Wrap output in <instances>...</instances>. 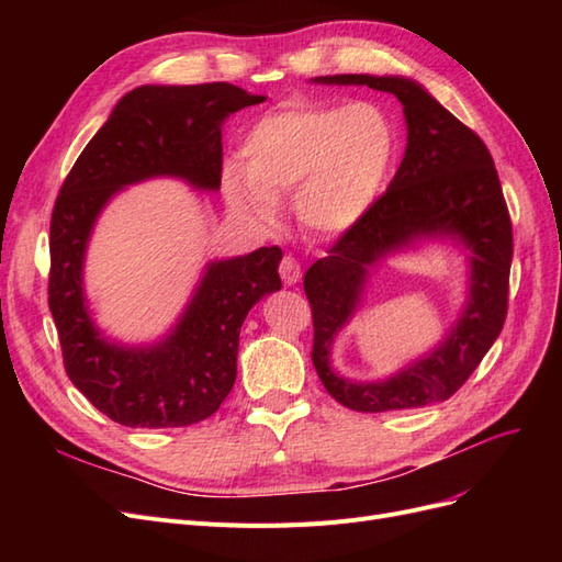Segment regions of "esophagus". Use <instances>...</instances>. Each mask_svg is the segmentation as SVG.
Wrapping results in <instances>:
<instances>
[{
    "instance_id": "34e87169",
    "label": "esophagus",
    "mask_w": 562,
    "mask_h": 562,
    "mask_svg": "<svg viewBox=\"0 0 562 562\" xmlns=\"http://www.w3.org/2000/svg\"><path fill=\"white\" fill-rule=\"evenodd\" d=\"M281 279L285 285H295L300 279H302V267L300 262L293 258V255H285V258L281 260Z\"/></svg>"
}]
</instances>
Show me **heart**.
<instances>
[{"instance_id": "1", "label": "heart", "mask_w": 562, "mask_h": 562, "mask_svg": "<svg viewBox=\"0 0 562 562\" xmlns=\"http://www.w3.org/2000/svg\"><path fill=\"white\" fill-rule=\"evenodd\" d=\"M398 133L375 103L297 105L262 116L244 138L241 171L225 173L229 206L262 225L295 192L300 223L323 236L353 229L386 190Z\"/></svg>"}]
</instances>
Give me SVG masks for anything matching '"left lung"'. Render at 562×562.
Listing matches in <instances>:
<instances>
[{"mask_svg":"<svg viewBox=\"0 0 562 562\" xmlns=\"http://www.w3.org/2000/svg\"><path fill=\"white\" fill-rule=\"evenodd\" d=\"M326 87H368L396 95L407 145L372 211L304 274L314 316L312 361L328 394L359 413L405 411L450 398L502 333L514 234L495 161L471 128L407 77H314ZM450 240L470 255L468 302L431 351L384 381H349L331 370L334 337L358 311L369 274L391 254Z\"/></svg>","mask_w":562,"mask_h":562,"instance_id":"obj_1","label":"left lung"}]
</instances>
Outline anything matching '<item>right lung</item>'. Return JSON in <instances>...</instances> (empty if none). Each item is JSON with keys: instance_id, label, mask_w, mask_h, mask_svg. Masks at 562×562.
<instances>
[{"instance_id": "add662e5", "label": "right lung", "mask_w": 562, "mask_h": 562, "mask_svg": "<svg viewBox=\"0 0 562 562\" xmlns=\"http://www.w3.org/2000/svg\"><path fill=\"white\" fill-rule=\"evenodd\" d=\"M234 83H145L114 105L65 178L50 215L48 310L67 378L100 413L124 427L168 429L211 417L236 380L239 333L255 302L281 288V248L213 260L176 326L151 345H122L95 326L83 293V260L93 227L126 187L178 178L217 192L223 124L260 105Z\"/></svg>"}]
</instances>
